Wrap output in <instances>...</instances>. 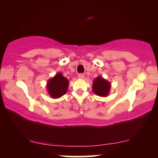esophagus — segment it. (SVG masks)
<instances>
[{
  "instance_id": "esophagus-1",
  "label": "esophagus",
  "mask_w": 158,
  "mask_h": 158,
  "mask_svg": "<svg viewBox=\"0 0 158 158\" xmlns=\"http://www.w3.org/2000/svg\"><path fill=\"white\" fill-rule=\"evenodd\" d=\"M77 77H78V78H80V79H84V77H85V75H84L83 74H82V73H81V74H78Z\"/></svg>"
}]
</instances>
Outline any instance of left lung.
<instances>
[{
  "mask_svg": "<svg viewBox=\"0 0 158 158\" xmlns=\"http://www.w3.org/2000/svg\"><path fill=\"white\" fill-rule=\"evenodd\" d=\"M111 84L109 81L98 75L93 83L92 89L97 96L101 97H106L109 94Z\"/></svg>",
  "mask_w": 158,
  "mask_h": 158,
  "instance_id": "obj_1",
  "label": "left lung"
}]
</instances>
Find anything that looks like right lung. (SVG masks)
I'll return each instance as SVG.
<instances>
[{
	"mask_svg": "<svg viewBox=\"0 0 158 158\" xmlns=\"http://www.w3.org/2000/svg\"><path fill=\"white\" fill-rule=\"evenodd\" d=\"M69 85L68 80L61 73H58L47 81V92L51 98H58L66 94Z\"/></svg>",
	"mask_w": 158,
	"mask_h": 158,
	"instance_id": "obj_1",
	"label": "right lung"
}]
</instances>
